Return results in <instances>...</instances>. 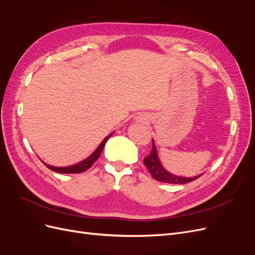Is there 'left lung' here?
Listing matches in <instances>:
<instances>
[{"mask_svg":"<svg viewBox=\"0 0 255 255\" xmlns=\"http://www.w3.org/2000/svg\"><path fill=\"white\" fill-rule=\"evenodd\" d=\"M143 163H144V166L148 168V170L151 173L153 179H155L156 181H159V182H164V183L186 184V183L197 180L198 177L202 175V174H200V175L192 176V177H185V176H181V175H175V174H172L169 171H167L164 168V166L160 163L158 154H157V150H156V145L153 139H152V152L149 156H146L143 159Z\"/></svg>","mask_w":255,"mask_h":255,"instance_id":"8db88e82","label":"left lung"}]
</instances>
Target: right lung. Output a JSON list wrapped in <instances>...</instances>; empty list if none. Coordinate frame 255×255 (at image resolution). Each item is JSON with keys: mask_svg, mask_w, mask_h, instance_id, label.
Returning <instances> with one entry per match:
<instances>
[{"mask_svg": "<svg viewBox=\"0 0 255 255\" xmlns=\"http://www.w3.org/2000/svg\"><path fill=\"white\" fill-rule=\"evenodd\" d=\"M113 135V133L112 134H110L109 136H106L104 139H103V141L99 144V146L98 148L92 152L90 155L87 157V158H85L84 160H82V161H80V163H78V164H75V165H72V166H68V167H54V166H50V165H48V164H45L44 161H42V163L47 166L49 169H51V170H53V171H55V172H58V173H81V172H84V171H86V170H88V169L95 164V161L99 158V156L101 155V153H102V150H103V148H104V145H105V143H106V141L109 140V138L111 137Z\"/></svg>", "mask_w": 255, "mask_h": 255, "instance_id": "1", "label": "right lung"}]
</instances>
